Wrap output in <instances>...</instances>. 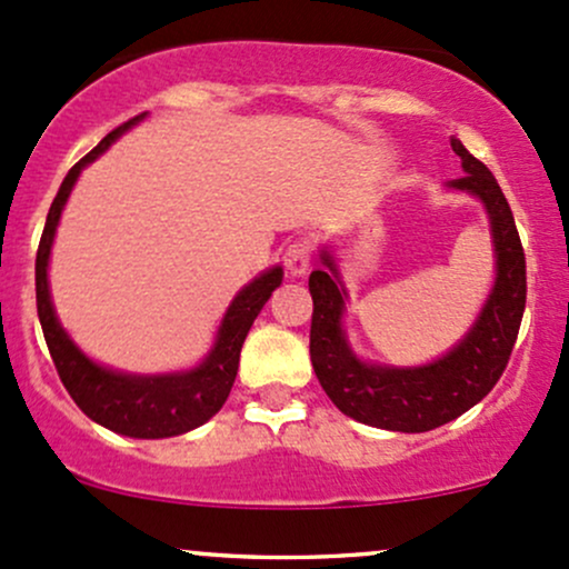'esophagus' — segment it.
Segmentation results:
<instances>
[{
	"label": "esophagus",
	"mask_w": 569,
	"mask_h": 569,
	"mask_svg": "<svg viewBox=\"0 0 569 569\" xmlns=\"http://www.w3.org/2000/svg\"><path fill=\"white\" fill-rule=\"evenodd\" d=\"M311 239H306V236H301V239L290 241L284 250V268L287 271L292 273V277H303L306 271H309L311 266Z\"/></svg>",
	"instance_id": "34e87169"
}]
</instances>
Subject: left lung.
<instances>
[{
  "label": "left lung",
  "instance_id": "obj_1",
  "mask_svg": "<svg viewBox=\"0 0 569 569\" xmlns=\"http://www.w3.org/2000/svg\"><path fill=\"white\" fill-rule=\"evenodd\" d=\"M465 174L449 188L468 190L487 207L497 254V282L481 317L449 355L425 368H381L357 360L341 330L343 287L336 263L322 252L330 271H311L309 352L311 366L336 408L357 422L395 432H427L451 422L491 392L506 370L527 303V260L513 212L495 174L451 137Z\"/></svg>",
  "mask_w": 569,
  "mask_h": 569
}]
</instances>
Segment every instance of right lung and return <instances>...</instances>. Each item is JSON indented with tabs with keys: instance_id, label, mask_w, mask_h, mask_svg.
<instances>
[{
	"instance_id": "add662e5",
	"label": "right lung",
	"mask_w": 569,
	"mask_h": 569,
	"mask_svg": "<svg viewBox=\"0 0 569 569\" xmlns=\"http://www.w3.org/2000/svg\"><path fill=\"white\" fill-rule=\"evenodd\" d=\"M144 118L126 120L123 126L107 133L99 144L80 158L78 163L69 169L63 177L59 193H56L53 203H50L48 220H44V231L40 239V250H37V315H40L44 341H48L50 357H53L56 370H59L63 387L72 395L74 403L86 417L99 422L107 430L120 432L129 438H171L182 436V432L193 430L212 419L220 411L222 403L231 395L236 370H239V355L241 343H244L247 333H250L254 317L260 315L271 292L282 284V268H271V271L260 273L254 282H250L239 296L233 298L231 309H228L226 319L217 333V343L212 355L201 362L199 368L188 370V373H171V376H126L107 370L96 362L88 360L86 355L69 341L63 328L56 319L53 303H50L48 292V258L50 244H53L56 226L63 203H67L72 184L80 177L82 166H88L93 158L110 147L114 139L133 123Z\"/></svg>"
}]
</instances>
